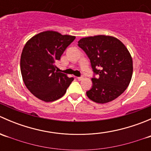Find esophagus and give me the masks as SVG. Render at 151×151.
Here are the masks:
<instances>
[{"label": "esophagus", "instance_id": "34e87169", "mask_svg": "<svg viewBox=\"0 0 151 151\" xmlns=\"http://www.w3.org/2000/svg\"><path fill=\"white\" fill-rule=\"evenodd\" d=\"M77 80H83V77H77Z\"/></svg>", "mask_w": 151, "mask_h": 151}]
</instances>
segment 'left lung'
Masks as SVG:
<instances>
[{
    "mask_svg": "<svg viewBox=\"0 0 151 151\" xmlns=\"http://www.w3.org/2000/svg\"><path fill=\"white\" fill-rule=\"evenodd\" d=\"M78 46L90 59L94 73L92 88L86 92L88 98L104 104L121 96L133 73L132 58L125 45L115 37L99 35L81 39Z\"/></svg>",
    "mask_w": 151,
    "mask_h": 151,
    "instance_id": "left-lung-1",
    "label": "left lung"
}]
</instances>
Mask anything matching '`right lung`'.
Segmentation results:
<instances>
[{
    "instance_id": "right-lung-1",
    "label": "right lung",
    "mask_w": 151,
    "mask_h": 151,
    "mask_svg": "<svg viewBox=\"0 0 151 151\" xmlns=\"http://www.w3.org/2000/svg\"><path fill=\"white\" fill-rule=\"evenodd\" d=\"M74 39L75 36L47 30L32 37L25 45L21 74L25 86L38 99L50 102L66 93L74 78L58 72L55 63Z\"/></svg>"
}]
</instances>
